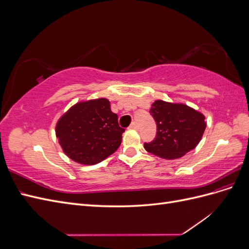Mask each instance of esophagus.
<instances>
[{
	"label": "esophagus",
	"instance_id": "obj_1",
	"mask_svg": "<svg viewBox=\"0 0 249 249\" xmlns=\"http://www.w3.org/2000/svg\"><path fill=\"white\" fill-rule=\"evenodd\" d=\"M129 129H130V130H138V125H137L136 123H133V124L130 125Z\"/></svg>",
	"mask_w": 249,
	"mask_h": 249
}]
</instances>
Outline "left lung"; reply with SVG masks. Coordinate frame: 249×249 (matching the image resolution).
<instances>
[{
    "instance_id": "left-lung-1",
    "label": "left lung",
    "mask_w": 249,
    "mask_h": 249,
    "mask_svg": "<svg viewBox=\"0 0 249 249\" xmlns=\"http://www.w3.org/2000/svg\"><path fill=\"white\" fill-rule=\"evenodd\" d=\"M149 113L157 124V136L144 143V148L162 159H178L194 149L207 126L205 115L185 104L157 100Z\"/></svg>"
}]
</instances>
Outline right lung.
Masks as SVG:
<instances>
[{"mask_svg": "<svg viewBox=\"0 0 249 249\" xmlns=\"http://www.w3.org/2000/svg\"><path fill=\"white\" fill-rule=\"evenodd\" d=\"M55 132L70 159L93 165L116 152L124 129L119 126L109 100L100 97L74 104L58 119Z\"/></svg>", "mask_w": 249, "mask_h": 249, "instance_id": "right-lung-1", "label": "right lung"}]
</instances>
